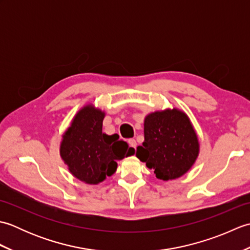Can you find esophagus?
<instances>
[{
    "instance_id": "1",
    "label": "esophagus",
    "mask_w": 250,
    "mask_h": 250,
    "mask_svg": "<svg viewBox=\"0 0 250 250\" xmlns=\"http://www.w3.org/2000/svg\"><path fill=\"white\" fill-rule=\"evenodd\" d=\"M129 145L132 147V148H134V149H135V148H136V141L135 140H133V139H131V140H129Z\"/></svg>"
}]
</instances>
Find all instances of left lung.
Masks as SVG:
<instances>
[{"label":"left lung","mask_w":250,"mask_h":250,"mask_svg":"<svg viewBox=\"0 0 250 250\" xmlns=\"http://www.w3.org/2000/svg\"><path fill=\"white\" fill-rule=\"evenodd\" d=\"M144 142L136 157L155 169L157 178L182 177L192 167L200 143L188 115L176 107L157 110L144 119Z\"/></svg>","instance_id":"1"}]
</instances>
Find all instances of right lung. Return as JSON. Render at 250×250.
<instances>
[{"label":"right lung","mask_w":250,"mask_h":250,"mask_svg":"<svg viewBox=\"0 0 250 250\" xmlns=\"http://www.w3.org/2000/svg\"><path fill=\"white\" fill-rule=\"evenodd\" d=\"M104 117L105 111L93 104L84 105L62 135L61 159L74 177L88 185L102 183L116 172L117 160L135 153L118 134L103 133Z\"/></svg>","instance_id":"right-lung-1"}]
</instances>
